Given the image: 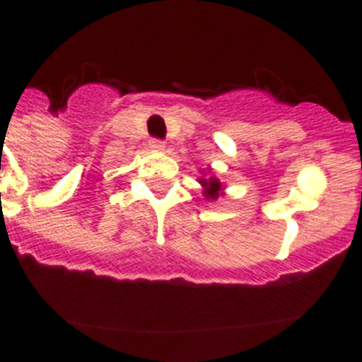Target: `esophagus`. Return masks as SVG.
Here are the masks:
<instances>
[{
  "mask_svg": "<svg viewBox=\"0 0 362 362\" xmlns=\"http://www.w3.org/2000/svg\"><path fill=\"white\" fill-rule=\"evenodd\" d=\"M150 148L163 150L165 148V141H163V139H158V137H152V139H150Z\"/></svg>",
  "mask_w": 362,
  "mask_h": 362,
  "instance_id": "1",
  "label": "esophagus"
}]
</instances>
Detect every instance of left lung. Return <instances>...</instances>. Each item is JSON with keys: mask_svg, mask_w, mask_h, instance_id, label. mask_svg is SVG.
Masks as SVG:
<instances>
[{"mask_svg": "<svg viewBox=\"0 0 362 362\" xmlns=\"http://www.w3.org/2000/svg\"><path fill=\"white\" fill-rule=\"evenodd\" d=\"M201 183H203V187H204V196L209 197V199H216V197H219L221 183H219V181H217L216 177L203 179Z\"/></svg>", "mask_w": 362, "mask_h": 362, "instance_id": "8db88e82", "label": "left lung"}]
</instances>
